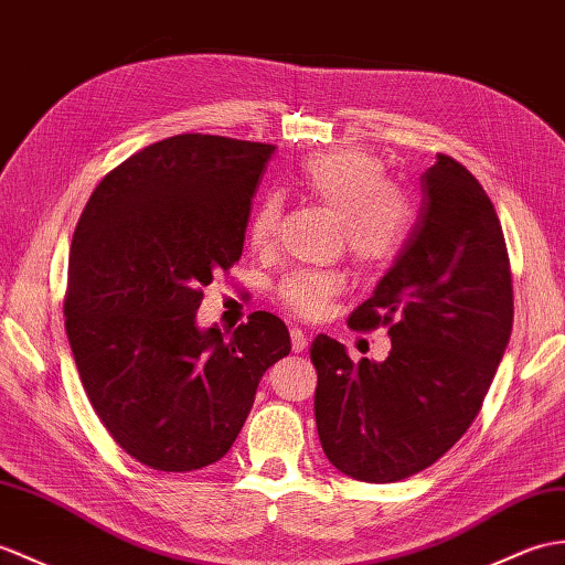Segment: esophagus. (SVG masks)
<instances>
[{"instance_id":"34e87169","label":"esophagus","mask_w":565,"mask_h":565,"mask_svg":"<svg viewBox=\"0 0 565 565\" xmlns=\"http://www.w3.org/2000/svg\"><path fill=\"white\" fill-rule=\"evenodd\" d=\"M291 349L296 353H303L308 349V334L303 330H298V327H291Z\"/></svg>"}]
</instances>
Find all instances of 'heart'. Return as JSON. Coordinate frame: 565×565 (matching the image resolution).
Here are the masks:
<instances>
[{
	"instance_id": "b5f03b06",
	"label": "heart",
	"mask_w": 565,
	"mask_h": 565,
	"mask_svg": "<svg viewBox=\"0 0 565 565\" xmlns=\"http://www.w3.org/2000/svg\"><path fill=\"white\" fill-rule=\"evenodd\" d=\"M298 188L310 200L339 216V228L351 257L361 267H380L397 255L409 231V204L385 185V168L375 156L342 149L315 153L300 166ZM281 218L279 196H265L247 223V238L255 247H269ZM344 288V274L337 269L294 271L279 286L288 308L318 318Z\"/></svg>"
}]
</instances>
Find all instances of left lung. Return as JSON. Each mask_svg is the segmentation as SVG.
I'll return each mask as SVG.
<instances>
[{
	"mask_svg": "<svg viewBox=\"0 0 565 565\" xmlns=\"http://www.w3.org/2000/svg\"><path fill=\"white\" fill-rule=\"evenodd\" d=\"M395 265L351 312L353 330L390 324V356L353 363L318 334L315 424L342 475L390 483L448 452L475 422L513 332L505 238L479 180L438 153Z\"/></svg>",
	"mask_w": 565,
	"mask_h": 565,
	"instance_id": "obj_1",
	"label": "left lung"
}]
</instances>
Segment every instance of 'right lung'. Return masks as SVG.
Segmentation results:
<instances>
[{
  "label": "right lung",
  "mask_w": 565,
  "mask_h": 565,
  "mask_svg": "<svg viewBox=\"0 0 565 565\" xmlns=\"http://www.w3.org/2000/svg\"><path fill=\"white\" fill-rule=\"evenodd\" d=\"M271 143L214 135L156 141L90 194L70 250L64 327L103 426L161 471L231 450L269 365L291 337L257 310L231 334L202 330V288L243 255Z\"/></svg>",
  "instance_id": "right-lung-1"
}]
</instances>
